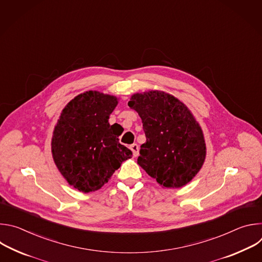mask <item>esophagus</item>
Wrapping results in <instances>:
<instances>
[{"instance_id":"1","label":"esophagus","mask_w":262,"mask_h":262,"mask_svg":"<svg viewBox=\"0 0 262 262\" xmlns=\"http://www.w3.org/2000/svg\"><path fill=\"white\" fill-rule=\"evenodd\" d=\"M130 149H132V151L134 154V157L137 158L139 156V145L138 144H133V145H130Z\"/></svg>"}]
</instances>
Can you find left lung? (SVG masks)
I'll list each match as a JSON object with an SVG mask.
<instances>
[{
    "instance_id": "1",
    "label": "left lung",
    "mask_w": 262,
    "mask_h": 262,
    "mask_svg": "<svg viewBox=\"0 0 262 262\" xmlns=\"http://www.w3.org/2000/svg\"><path fill=\"white\" fill-rule=\"evenodd\" d=\"M128 106L141 117L146 136L138 164L165 188L190 182L204 163L206 147L189 108L161 91L134 94Z\"/></svg>"
}]
</instances>
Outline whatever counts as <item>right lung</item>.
Returning a JSON list of instances; mask_svg holds the SVG:
<instances>
[{
	"instance_id": "add662e5",
	"label": "right lung",
	"mask_w": 262,
	"mask_h": 262,
	"mask_svg": "<svg viewBox=\"0 0 262 262\" xmlns=\"http://www.w3.org/2000/svg\"><path fill=\"white\" fill-rule=\"evenodd\" d=\"M118 101L115 96L87 91L63 108L55 126L52 152L64 178L80 192L99 190L132 150L112 133L108 118Z\"/></svg>"
}]
</instances>
